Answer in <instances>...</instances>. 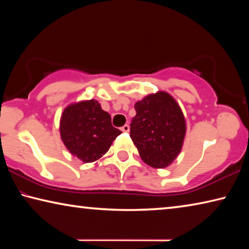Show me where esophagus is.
<instances>
[{"instance_id":"esophagus-1","label":"esophagus","mask_w":249,"mask_h":249,"mask_svg":"<svg viewBox=\"0 0 249 249\" xmlns=\"http://www.w3.org/2000/svg\"><path fill=\"white\" fill-rule=\"evenodd\" d=\"M122 130H123V132H128V130H129V125L125 124L123 127H122Z\"/></svg>"}]
</instances>
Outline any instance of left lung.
<instances>
[{"instance_id":"8db88e82","label":"left lung","mask_w":249,"mask_h":249,"mask_svg":"<svg viewBox=\"0 0 249 249\" xmlns=\"http://www.w3.org/2000/svg\"><path fill=\"white\" fill-rule=\"evenodd\" d=\"M130 138L142 159L154 168H165L180 153L185 134L182 112L166 92L150 94L135 104Z\"/></svg>"}]
</instances>
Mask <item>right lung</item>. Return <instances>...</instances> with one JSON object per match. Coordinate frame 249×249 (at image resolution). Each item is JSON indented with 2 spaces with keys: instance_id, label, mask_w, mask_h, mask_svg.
<instances>
[{
  "instance_id": "1",
  "label": "right lung",
  "mask_w": 249,
  "mask_h": 249,
  "mask_svg": "<svg viewBox=\"0 0 249 249\" xmlns=\"http://www.w3.org/2000/svg\"><path fill=\"white\" fill-rule=\"evenodd\" d=\"M121 133L112 125L111 115L95 100L69 105L61 115V140L67 149L83 162L102 157Z\"/></svg>"
}]
</instances>
